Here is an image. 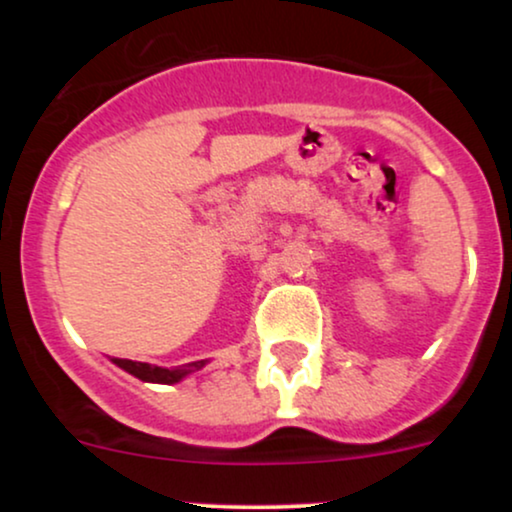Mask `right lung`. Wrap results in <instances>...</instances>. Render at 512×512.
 Segmentation results:
<instances>
[{"label": "right lung", "instance_id": "right-lung-1", "mask_svg": "<svg viewBox=\"0 0 512 512\" xmlns=\"http://www.w3.org/2000/svg\"><path fill=\"white\" fill-rule=\"evenodd\" d=\"M122 368H127L129 373L139 375L144 380H158V383H178L182 375L190 373L192 368H202L204 363H192V366L178 368V370H163V368H151L146 363H129V361H117Z\"/></svg>", "mask_w": 512, "mask_h": 512}]
</instances>
